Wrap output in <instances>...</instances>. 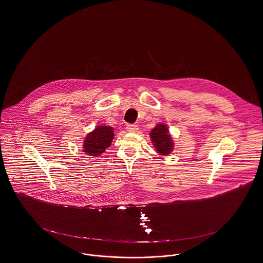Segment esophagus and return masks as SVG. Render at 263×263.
<instances>
[{"mask_svg":"<svg viewBox=\"0 0 263 263\" xmlns=\"http://www.w3.org/2000/svg\"><path fill=\"white\" fill-rule=\"evenodd\" d=\"M138 129H139V126H138V124H132V123H128V124H126V130L127 132H130V133H136V132H138Z\"/></svg>","mask_w":263,"mask_h":263,"instance_id":"esophagus-1","label":"esophagus"}]
</instances>
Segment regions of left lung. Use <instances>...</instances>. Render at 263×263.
<instances>
[{
	"instance_id": "obj_1",
	"label": "left lung",
	"mask_w": 263,
	"mask_h": 263,
	"mask_svg": "<svg viewBox=\"0 0 263 263\" xmlns=\"http://www.w3.org/2000/svg\"><path fill=\"white\" fill-rule=\"evenodd\" d=\"M168 133L167 126L163 123H158L149 133L155 148L161 156L170 155L174 149V141Z\"/></svg>"
}]
</instances>
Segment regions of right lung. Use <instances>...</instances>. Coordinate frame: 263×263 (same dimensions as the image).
<instances>
[{
    "label": "right lung",
    "instance_id": "add662e5",
    "mask_svg": "<svg viewBox=\"0 0 263 263\" xmlns=\"http://www.w3.org/2000/svg\"><path fill=\"white\" fill-rule=\"evenodd\" d=\"M114 137L115 134L111 126L99 125L86 137L83 144V152L88 156L99 157L110 145Z\"/></svg>",
    "mask_w": 263,
    "mask_h": 263
}]
</instances>
